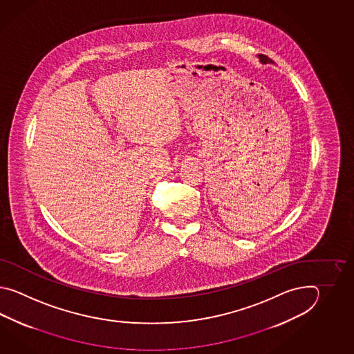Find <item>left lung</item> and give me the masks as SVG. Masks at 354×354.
<instances>
[{"mask_svg": "<svg viewBox=\"0 0 354 354\" xmlns=\"http://www.w3.org/2000/svg\"><path fill=\"white\" fill-rule=\"evenodd\" d=\"M258 57H259V59H261V62L264 63V64H266V63H272L271 58H268V57H267V55H264V54H259Z\"/></svg>", "mask_w": 354, "mask_h": 354, "instance_id": "8db88e82", "label": "left lung"}]
</instances>
